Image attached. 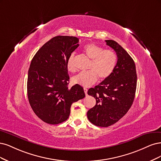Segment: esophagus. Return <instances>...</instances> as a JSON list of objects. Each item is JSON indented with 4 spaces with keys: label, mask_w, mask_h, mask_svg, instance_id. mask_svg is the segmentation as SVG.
Returning <instances> with one entry per match:
<instances>
[{
    "label": "esophagus",
    "mask_w": 161,
    "mask_h": 161,
    "mask_svg": "<svg viewBox=\"0 0 161 161\" xmlns=\"http://www.w3.org/2000/svg\"><path fill=\"white\" fill-rule=\"evenodd\" d=\"M84 92H85L86 95L87 96V88H84Z\"/></svg>",
    "instance_id": "1"
}]
</instances>
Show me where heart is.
<instances>
[{"instance_id": "b5f03b06", "label": "heart", "mask_w": 161, "mask_h": 161, "mask_svg": "<svg viewBox=\"0 0 161 161\" xmlns=\"http://www.w3.org/2000/svg\"><path fill=\"white\" fill-rule=\"evenodd\" d=\"M84 53L92 59L88 71L81 72L72 78L74 84L83 87H90L96 82L97 77L104 80L110 77L115 69L117 58L116 53L110 49H103L94 43L85 45ZM67 68L71 72L76 70L75 54L71 53L67 61Z\"/></svg>"}]
</instances>
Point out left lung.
Returning a JSON list of instances; mask_svg holds the SVG:
<instances>
[{
  "label": "left lung",
  "instance_id": "1",
  "mask_svg": "<svg viewBox=\"0 0 161 161\" xmlns=\"http://www.w3.org/2000/svg\"><path fill=\"white\" fill-rule=\"evenodd\" d=\"M105 41L116 53L115 69L108 78L87 91V94L96 100V105L87 111V118L93 124L100 127L110 126L126 114L135 97L137 83L136 66L132 58L115 41Z\"/></svg>",
  "mask_w": 161,
  "mask_h": 161
}]
</instances>
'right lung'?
<instances>
[{
	"label": "right lung",
	"mask_w": 161,
	"mask_h": 161,
	"mask_svg": "<svg viewBox=\"0 0 161 161\" xmlns=\"http://www.w3.org/2000/svg\"><path fill=\"white\" fill-rule=\"evenodd\" d=\"M78 42L75 37L56 36L41 47L31 62L28 99L35 114L45 123L58 124L67 120L72 103L85 97L81 86L67 87V61Z\"/></svg>",
	"instance_id": "right-lung-1"
}]
</instances>
